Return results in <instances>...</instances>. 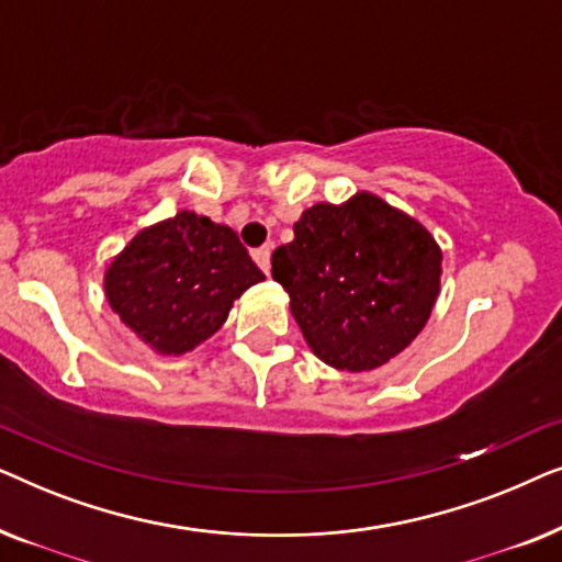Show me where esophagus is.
<instances>
[{
  "label": "esophagus",
  "mask_w": 562,
  "mask_h": 562,
  "mask_svg": "<svg viewBox=\"0 0 562 562\" xmlns=\"http://www.w3.org/2000/svg\"><path fill=\"white\" fill-rule=\"evenodd\" d=\"M271 245H263V248L252 250V258H256V263L263 268V273H271Z\"/></svg>",
  "instance_id": "1"
}]
</instances>
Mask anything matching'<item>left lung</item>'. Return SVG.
<instances>
[{
	"label": "left lung",
	"mask_w": 562,
	"mask_h": 562,
	"mask_svg": "<svg viewBox=\"0 0 562 562\" xmlns=\"http://www.w3.org/2000/svg\"><path fill=\"white\" fill-rule=\"evenodd\" d=\"M271 263L310 350L337 371H375L396 358L440 296L435 235L373 191L304 210Z\"/></svg>",
	"instance_id": "1"
}]
</instances>
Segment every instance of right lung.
Masks as SVG:
<instances>
[{
  "label": "right lung",
  "mask_w": 562,
  "mask_h": 562,
  "mask_svg": "<svg viewBox=\"0 0 562 562\" xmlns=\"http://www.w3.org/2000/svg\"><path fill=\"white\" fill-rule=\"evenodd\" d=\"M266 276L233 227L191 210L143 227L104 268V296L156 356L179 358L225 325Z\"/></svg>",
  "instance_id": "add662e5"
}]
</instances>
